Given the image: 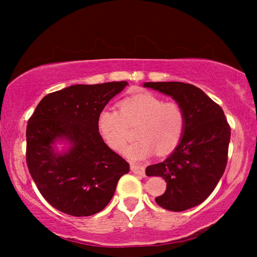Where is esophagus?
Masks as SVG:
<instances>
[{
	"label": "esophagus",
	"instance_id": "34e87169",
	"mask_svg": "<svg viewBox=\"0 0 257 257\" xmlns=\"http://www.w3.org/2000/svg\"><path fill=\"white\" fill-rule=\"evenodd\" d=\"M132 170L134 173H136V175H141V176L145 175V168L143 167V165L132 163Z\"/></svg>",
	"mask_w": 257,
	"mask_h": 257
}]
</instances>
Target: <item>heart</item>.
I'll return each instance as SVG.
<instances>
[{"label":"heart","mask_w":257,"mask_h":257,"mask_svg":"<svg viewBox=\"0 0 257 257\" xmlns=\"http://www.w3.org/2000/svg\"><path fill=\"white\" fill-rule=\"evenodd\" d=\"M139 124V141L123 150L135 161L145 160L156 151L165 155L179 145L186 129V114L180 104L164 102L152 93H141L124 98L120 110L105 107L98 113L97 128L106 144L121 151L129 137V127Z\"/></svg>","instance_id":"heart-1"}]
</instances>
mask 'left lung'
Instances as JSON below:
<instances>
[{
    "label": "left lung",
    "mask_w": 257,
    "mask_h": 257,
    "mask_svg": "<svg viewBox=\"0 0 257 257\" xmlns=\"http://www.w3.org/2000/svg\"><path fill=\"white\" fill-rule=\"evenodd\" d=\"M180 104L186 129L179 145L163 162L146 168V175L160 176L167 190L155 198L165 210L186 211L203 203L222 177L228 160L230 125L223 110L198 87L180 81L145 82Z\"/></svg>",
    "instance_id": "left-lung-1"
}]
</instances>
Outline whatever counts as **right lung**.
<instances>
[{"label":"right lung","mask_w":257,"mask_h":257,"mask_svg":"<svg viewBox=\"0 0 257 257\" xmlns=\"http://www.w3.org/2000/svg\"><path fill=\"white\" fill-rule=\"evenodd\" d=\"M128 85L112 81L72 85L47 94L38 103L26 130L28 170L38 190L56 210L73 216L101 212L116 184L129 172L128 162L99 135L97 116ZM64 141L68 149L56 151Z\"/></svg>","instance_id":"add662e5"}]
</instances>
